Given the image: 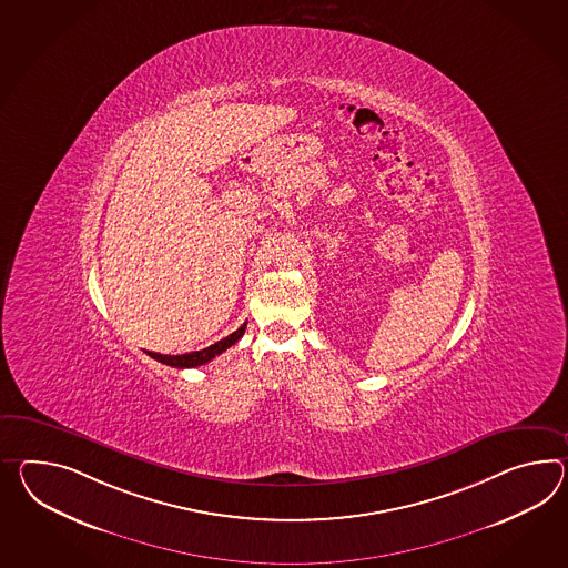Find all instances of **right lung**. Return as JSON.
Listing matches in <instances>:
<instances>
[{
    "label": "right lung",
    "mask_w": 568,
    "mask_h": 568,
    "mask_svg": "<svg viewBox=\"0 0 568 568\" xmlns=\"http://www.w3.org/2000/svg\"><path fill=\"white\" fill-rule=\"evenodd\" d=\"M244 331H246V324H242L235 333L225 336L222 341H217L215 345L203 348V351H193V353H184V355H160V353H150V357L160 361V363H164V365H170V367H179V369H184V367H199V365H205L209 361L215 359L217 355H222L223 351H227L230 346L235 345V343L242 338Z\"/></svg>",
    "instance_id": "1"
}]
</instances>
